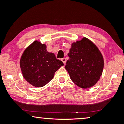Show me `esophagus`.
<instances>
[{"label":"esophagus","mask_w":124,"mask_h":124,"mask_svg":"<svg viewBox=\"0 0 124 124\" xmlns=\"http://www.w3.org/2000/svg\"><path fill=\"white\" fill-rule=\"evenodd\" d=\"M61 60H62V61L63 62V63H64V64H66V58H62Z\"/></svg>","instance_id":"esophagus-1"}]
</instances>
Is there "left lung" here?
<instances>
[{
    "label": "left lung",
    "mask_w": 124,
    "mask_h": 124,
    "mask_svg": "<svg viewBox=\"0 0 124 124\" xmlns=\"http://www.w3.org/2000/svg\"><path fill=\"white\" fill-rule=\"evenodd\" d=\"M68 55L65 68L73 82L83 89L95 85L104 67L103 57L95 44L84 37L72 44Z\"/></svg>",
    "instance_id": "obj_1"
}]
</instances>
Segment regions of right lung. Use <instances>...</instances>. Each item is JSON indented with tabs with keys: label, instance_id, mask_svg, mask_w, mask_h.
Returning a JSON list of instances; mask_svg holds the SVG:
<instances>
[{
	"label": "right lung",
	"instance_id": "1",
	"mask_svg": "<svg viewBox=\"0 0 124 124\" xmlns=\"http://www.w3.org/2000/svg\"><path fill=\"white\" fill-rule=\"evenodd\" d=\"M20 66L26 80L35 87H40L53 79L54 73L63 63L56 59L54 53L47 51L46 45L35 40L23 52Z\"/></svg>",
	"mask_w": 124,
	"mask_h": 124
}]
</instances>
